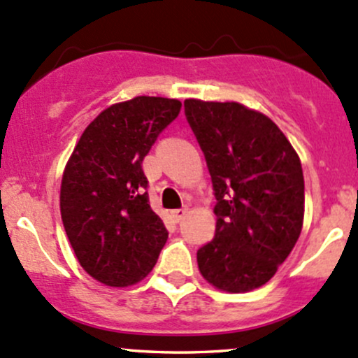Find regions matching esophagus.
I'll use <instances>...</instances> for the list:
<instances>
[{"instance_id":"34e87169","label":"esophagus","mask_w":358,"mask_h":358,"mask_svg":"<svg viewBox=\"0 0 358 358\" xmlns=\"http://www.w3.org/2000/svg\"><path fill=\"white\" fill-rule=\"evenodd\" d=\"M186 213H187V208H179V210H172V211H171L172 218H174L176 222L182 220V218L186 217Z\"/></svg>"}]
</instances>
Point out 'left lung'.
Masks as SVG:
<instances>
[{
  "label": "left lung",
  "mask_w": 358,
  "mask_h": 358,
  "mask_svg": "<svg viewBox=\"0 0 358 358\" xmlns=\"http://www.w3.org/2000/svg\"><path fill=\"white\" fill-rule=\"evenodd\" d=\"M184 110L217 198V229L198 251L199 273L222 292H251L270 282L301 236V159L270 117L239 102L186 99Z\"/></svg>",
  "instance_id": "1"
}]
</instances>
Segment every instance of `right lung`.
Listing matches in <instances>:
<instances>
[{
  "instance_id": "add662e5",
  "label": "right lung",
  "mask_w": 358,
  "mask_h": 358,
  "mask_svg": "<svg viewBox=\"0 0 358 358\" xmlns=\"http://www.w3.org/2000/svg\"><path fill=\"white\" fill-rule=\"evenodd\" d=\"M178 99L140 95L103 109L80 136L61 179L59 208L76 259L107 287L141 282L169 232L150 208L141 162L179 116Z\"/></svg>"
}]
</instances>
